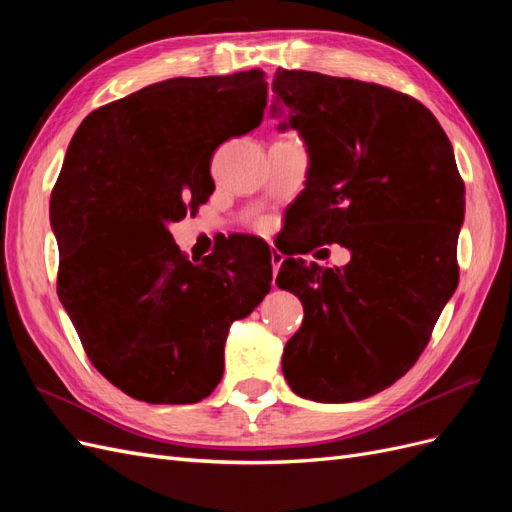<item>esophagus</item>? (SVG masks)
<instances>
[{
  "label": "esophagus",
  "instance_id": "1",
  "mask_svg": "<svg viewBox=\"0 0 512 512\" xmlns=\"http://www.w3.org/2000/svg\"><path fill=\"white\" fill-rule=\"evenodd\" d=\"M282 262H284V256H282V252L271 250V265H273V275H277V271H280Z\"/></svg>",
  "mask_w": 512,
  "mask_h": 512
}]
</instances>
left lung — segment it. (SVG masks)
I'll list each match as a JSON object with an SVG mask.
<instances>
[{"instance_id": "1", "label": "left lung", "mask_w": 512, "mask_h": 512, "mask_svg": "<svg viewBox=\"0 0 512 512\" xmlns=\"http://www.w3.org/2000/svg\"><path fill=\"white\" fill-rule=\"evenodd\" d=\"M273 94L277 128L299 132L309 156L290 207L305 239L294 250L339 243L350 252L335 269L294 252L282 262L275 284L305 312L282 371L299 397L359 401L416 363L453 297L466 190L438 119L406 94L282 68Z\"/></svg>"}]
</instances>
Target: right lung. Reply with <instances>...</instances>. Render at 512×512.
I'll use <instances>...</instances> for the list:
<instances>
[{"label":"right lung","mask_w":512,"mask_h":512,"mask_svg":"<svg viewBox=\"0 0 512 512\" xmlns=\"http://www.w3.org/2000/svg\"><path fill=\"white\" fill-rule=\"evenodd\" d=\"M265 72L168 79L89 113L51 194L57 294L89 361L147 404H196L224 374L230 324L271 290V252L228 237L203 260L168 226L213 194V151L260 126Z\"/></svg>","instance_id":"1"}]
</instances>
